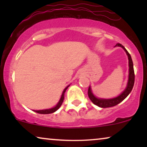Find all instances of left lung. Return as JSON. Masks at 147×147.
I'll return each instance as SVG.
<instances>
[{"instance_id":"obj_1","label":"left lung","mask_w":147,"mask_h":147,"mask_svg":"<svg viewBox=\"0 0 147 147\" xmlns=\"http://www.w3.org/2000/svg\"><path fill=\"white\" fill-rule=\"evenodd\" d=\"M120 47L124 50L126 52V55L128 56V82L126 87L123 92L120 94L119 96H116L115 98H109V99H106V98H97L96 96L94 95L93 92L92 91L91 86H89L88 88V96H89L90 99L95 105L99 106L101 108H109L112 107L117 105L119 103H120L122 101L125 99L127 96L129 95V94L131 92L132 88L134 86V67H133V63H132V60L131 58V56L129 54V53L127 51V50L125 49V47L121 44L117 43L115 47Z\"/></svg>"}]
</instances>
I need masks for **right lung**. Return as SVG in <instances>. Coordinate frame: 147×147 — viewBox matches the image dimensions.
Here are the masks:
<instances>
[{"label": "right lung", "instance_id": "add662e5", "mask_svg": "<svg viewBox=\"0 0 147 147\" xmlns=\"http://www.w3.org/2000/svg\"><path fill=\"white\" fill-rule=\"evenodd\" d=\"M70 85H68L67 87H66L65 89L63 90V92H62V94H61V98H60V99L59 100V102H57V104H56V105L54 106V107L51 108H49V109H45V110H33L34 112H37V113H39V114H51V113H53V112H55V111H57V110L59 109V108L61 107L62 103H63V100H64V95H65V92L66 91V90L67 89L68 87H69Z\"/></svg>", "mask_w": 147, "mask_h": 147}]
</instances>
